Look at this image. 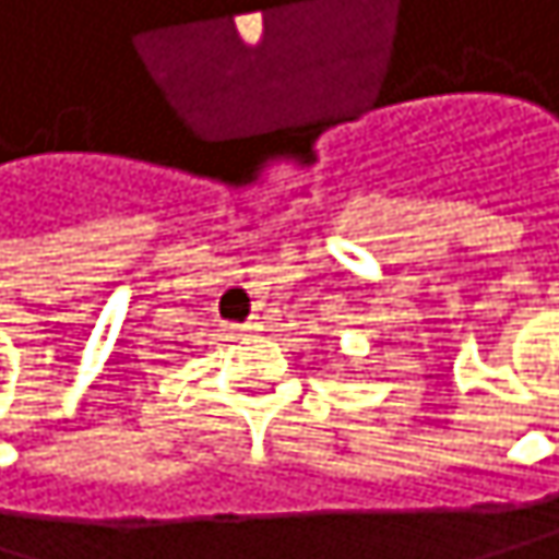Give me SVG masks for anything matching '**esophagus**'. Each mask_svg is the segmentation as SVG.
Returning a JSON list of instances; mask_svg holds the SVG:
<instances>
[{
  "label": "esophagus",
  "instance_id": "1",
  "mask_svg": "<svg viewBox=\"0 0 559 559\" xmlns=\"http://www.w3.org/2000/svg\"><path fill=\"white\" fill-rule=\"evenodd\" d=\"M264 325H261V321H245V325H241V332H261Z\"/></svg>",
  "mask_w": 559,
  "mask_h": 559
}]
</instances>
